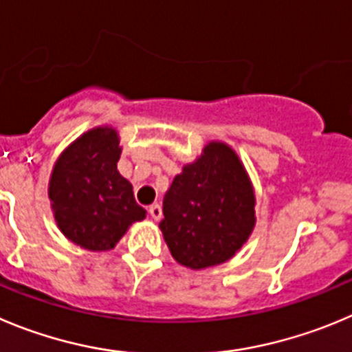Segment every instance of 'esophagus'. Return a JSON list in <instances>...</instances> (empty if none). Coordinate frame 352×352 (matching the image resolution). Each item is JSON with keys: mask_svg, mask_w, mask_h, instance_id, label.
<instances>
[{"mask_svg": "<svg viewBox=\"0 0 352 352\" xmlns=\"http://www.w3.org/2000/svg\"><path fill=\"white\" fill-rule=\"evenodd\" d=\"M149 215L153 217L154 221H160L161 215H163V212H161V206L157 205V203H154V205L149 206Z\"/></svg>", "mask_w": 352, "mask_h": 352, "instance_id": "esophagus-1", "label": "esophagus"}]
</instances>
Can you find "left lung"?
<instances>
[{
  "mask_svg": "<svg viewBox=\"0 0 352 352\" xmlns=\"http://www.w3.org/2000/svg\"><path fill=\"white\" fill-rule=\"evenodd\" d=\"M255 203L236 151L221 140L208 142L182 166L163 198L160 229L172 257L196 271L228 262L254 231Z\"/></svg>",
  "mask_w": 352,
  "mask_h": 352,
  "instance_id": "left-lung-1",
  "label": "left lung"
}]
</instances>
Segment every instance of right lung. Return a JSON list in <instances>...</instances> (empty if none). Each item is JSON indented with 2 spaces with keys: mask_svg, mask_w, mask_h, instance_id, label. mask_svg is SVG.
Masks as SVG:
<instances>
[{
  "mask_svg": "<svg viewBox=\"0 0 352 352\" xmlns=\"http://www.w3.org/2000/svg\"><path fill=\"white\" fill-rule=\"evenodd\" d=\"M120 156V133L104 124L69 144L52 170L48 198L57 228L85 250H111L133 222L146 219L131 184L118 172Z\"/></svg>",
  "mask_w": 352,
  "mask_h": 352,
  "instance_id": "right-lung-1",
  "label": "right lung"
}]
</instances>
